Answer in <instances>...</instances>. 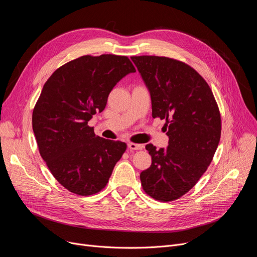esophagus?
<instances>
[{"label":"esophagus","mask_w":257,"mask_h":257,"mask_svg":"<svg viewBox=\"0 0 257 257\" xmlns=\"http://www.w3.org/2000/svg\"><path fill=\"white\" fill-rule=\"evenodd\" d=\"M128 148L130 150H142L143 149V145H139V144H134V143H129L128 144Z\"/></svg>","instance_id":"esophagus-1"}]
</instances>
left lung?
<instances>
[{
	"instance_id": "1",
	"label": "left lung",
	"mask_w": 257,
	"mask_h": 257,
	"mask_svg": "<svg viewBox=\"0 0 257 257\" xmlns=\"http://www.w3.org/2000/svg\"><path fill=\"white\" fill-rule=\"evenodd\" d=\"M150 91L152 116L166 119L167 149L148 144L150 168L141 173L143 190L160 202L174 201L205 173L221 138V114L213 93L196 70L169 57L132 56Z\"/></svg>"
}]
</instances>
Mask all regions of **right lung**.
Returning a JSON list of instances; mask_svg holds the SVG:
<instances>
[{
  "instance_id": "obj_1",
  "label": "right lung",
  "mask_w": 257,
  "mask_h": 257,
  "mask_svg": "<svg viewBox=\"0 0 257 257\" xmlns=\"http://www.w3.org/2000/svg\"><path fill=\"white\" fill-rule=\"evenodd\" d=\"M136 67L127 56L74 59L47 80L32 113L40 156L55 179L79 196L99 193L127 145L97 137L88 120L102 112L118 81Z\"/></svg>"
}]
</instances>
